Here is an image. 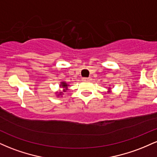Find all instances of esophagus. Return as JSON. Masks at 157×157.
<instances>
[{"label": "esophagus", "mask_w": 157, "mask_h": 157, "mask_svg": "<svg viewBox=\"0 0 157 157\" xmlns=\"http://www.w3.org/2000/svg\"><path fill=\"white\" fill-rule=\"evenodd\" d=\"M82 80L83 81H90V80H91V77H83Z\"/></svg>", "instance_id": "esophagus-1"}]
</instances>
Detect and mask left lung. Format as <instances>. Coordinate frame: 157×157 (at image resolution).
<instances>
[{
  "label": "left lung",
  "instance_id": "8db88e82",
  "mask_svg": "<svg viewBox=\"0 0 157 157\" xmlns=\"http://www.w3.org/2000/svg\"><path fill=\"white\" fill-rule=\"evenodd\" d=\"M107 89H108V91H107L108 93L111 92V87H108Z\"/></svg>",
  "mask_w": 157,
  "mask_h": 157
}]
</instances>
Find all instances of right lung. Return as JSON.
<instances>
[{
	"mask_svg": "<svg viewBox=\"0 0 157 157\" xmlns=\"http://www.w3.org/2000/svg\"><path fill=\"white\" fill-rule=\"evenodd\" d=\"M59 87H60V89H63V90L62 91H57L56 92H55V94L57 97H62L63 95L64 94V93L66 92L68 90L69 85L66 83V81H61Z\"/></svg>",
	"mask_w": 157,
	"mask_h": 157,
	"instance_id": "add662e5",
	"label": "right lung"
}]
</instances>
